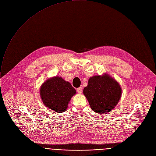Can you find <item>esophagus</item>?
Returning <instances> with one entry per match:
<instances>
[{"instance_id":"esophagus-1","label":"esophagus","mask_w":156,"mask_h":156,"mask_svg":"<svg viewBox=\"0 0 156 156\" xmlns=\"http://www.w3.org/2000/svg\"><path fill=\"white\" fill-rule=\"evenodd\" d=\"M76 90H77V92L78 93V94H81L82 93V92H83V88L82 87H79V88H78L77 89H76Z\"/></svg>"}]
</instances>
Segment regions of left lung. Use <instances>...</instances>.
<instances>
[{"instance_id":"1","label":"left lung","mask_w":156,"mask_h":156,"mask_svg":"<svg viewBox=\"0 0 156 156\" xmlns=\"http://www.w3.org/2000/svg\"><path fill=\"white\" fill-rule=\"evenodd\" d=\"M122 93L120 84L108 73L89 78L83 94L92 111L98 114L111 112L118 104Z\"/></svg>"}]
</instances>
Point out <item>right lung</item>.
<instances>
[{
    "label": "right lung",
    "mask_w": 156,
    "mask_h": 156,
    "mask_svg": "<svg viewBox=\"0 0 156 156\" xmlns=\"http://www.w3.org/2000/svg\"><path fill=\"white\" fill-rule=\"evenodd\" d=\"M76 93L71 84L59 76L47 79L42 83L39 90L43 104L58 113L67 110L72 97Z\"/></svg>",
    "instance_id": "1"
}]
</instances>
